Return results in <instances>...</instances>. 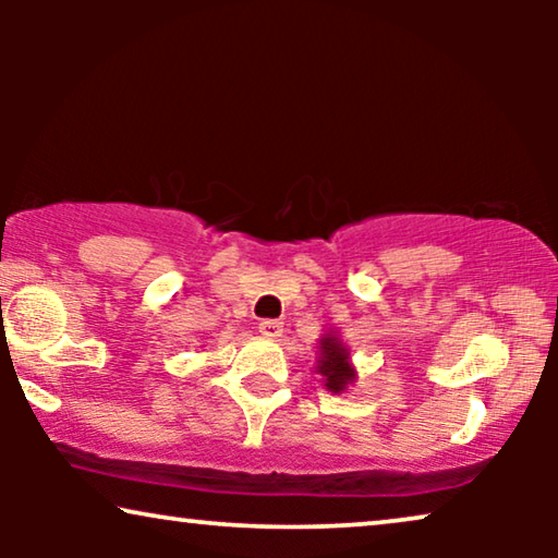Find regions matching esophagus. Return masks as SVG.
<instances>
[{"mask_svg": "<svg viewBox=\"0 0 558 558\" xmlns=\"http://www.w3.org/2000/svg\"><path fill=\"white\" fill-rule=\"evenodd\" d=\"M281 325L279 319H262V323H258V332L264 335V338H279L281 335Z\"/></svg>", "mask_w": 558, "mask_h": 558, "instance_id": "esophagus-1", "label": "esophagus"}]
</instances>
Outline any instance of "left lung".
<instances>
[{"label": "left lung", "instance_id": "left-lung-1", "mask_svg": "<svg viewBox=\"0 0 558 558\" xmlns=\"http://www.w3.org/2000/svg\"><path fill=\"white\" fill-rule=\"evenodd\" d=\"M317 373L323 376V384L327 391L342 393L355 380V368L350 363V353L345 342L338 338V332H327L319 340V357H317Z\"/></svg>", "mask_w": 558, "mask_h": 558}]
</instances>
